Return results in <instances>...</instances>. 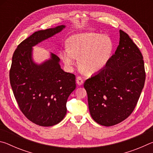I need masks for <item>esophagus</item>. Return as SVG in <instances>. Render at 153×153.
I'll list each match as a JSON object with an SVG mask.
<instances>
[{
  "label": "esophagus",
  "instance_id": "obj_1",
  "mask_svg": "<svg viewBox=\"0 0 153 153\" xmlns=\"http://www.w3.org/2000/svg\"><path fill=\"white\" fill-rule=\"evenodd\" d=\"M76 82L77 84L79 85V86H81V85L83 84V83H84V79L82 78V77L78 76L76 79Z\"/></svg>",
  "mask_w": 153,
  "mask_h": 153
}]
</instances>
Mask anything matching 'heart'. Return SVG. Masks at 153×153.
Masks as SVG:
<instances>
[{"label":"heart","mask_w":153,"mask_h":153,"mask_svg":"<svg viewBox=\"0 0 153 153\" xmlns=\"http://www.w3.org/2000/svg\"><path fill=\"white\" fill-rule=\"evenodd\" d=\"M68 47L60 52L65 64L72 66L76 59L79 65L87 74L98 73L104 69L110 61L114 51V42L107 35L95 32L76 33L69 38Z\"/></svg>","instance_id":"heart-1"}]
</instances>
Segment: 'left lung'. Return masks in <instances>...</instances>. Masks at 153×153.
Here are the masks:
<instances>
[{"mask_svg": "<svg viewBox=\"0 0 153 153\" xmlns=\"http://www.w3.org/2000/svg\"><path fill=\"white\" fill-rule=\"evenodd\" d=\"M120 44L107 67L85 81L90 115L96 122L112 126L128 118L144 88L143 56L128 33L120 30Z\"/></svg>", "mask_w": 153, "mask_h": 153, "instance_id": "obj_1", "label": "left lung"}]
</instances>
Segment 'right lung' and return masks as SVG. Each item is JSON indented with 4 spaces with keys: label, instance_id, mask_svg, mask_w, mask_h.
Returning <instances> with one entry per match:
<instances>
[{
    "label": "right lung",
    "instance_id": "1",
    "mask_svg": "<svg viewBox=\"0 0 153 153\" xmlns=\"http://www.w3.org/2000/svg\"><path fill=\"white\" fill-rule=\"evenodd\" d=\"M65 25L35 32L15 49L9 71L10 84L18 106L27 120L40 126L59 123L67 113L66 103L76 89V76L61 68L51 54L41 65L32 61V46L63 29Z\"/></svg>",
    "mask_w": 153,
    "mask_h": 153
}]
</instances>
